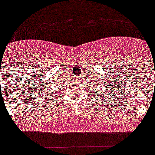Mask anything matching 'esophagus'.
<instances>
[{"label": "esophagus", "instance_id": "34e87169", "mask_svg": "<svg viewBox=\"0 0 155 155\" xmlns=\"http://www.w3.org/2000/svg\"><path fill=\"white\" fill-rule=\"evenodd\" d=\"M77 78H80V77H79V76H78V77Z\"/></svg>", "mask_w": 155, "mask_h": 155}]
</instances>
